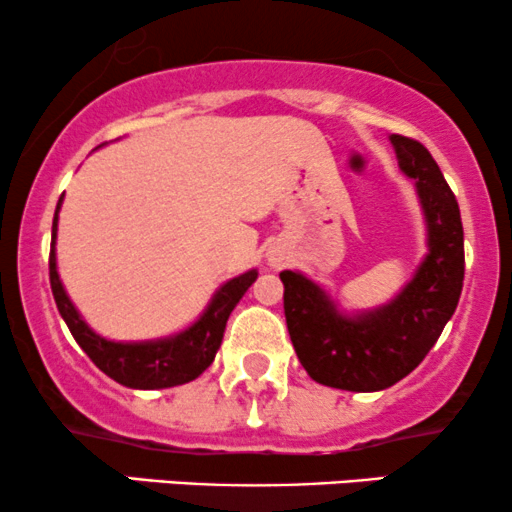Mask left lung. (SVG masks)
Instances as JSON below:
<instances>
[{
	"mask_svg": "<svg viewBox=\"0 0 512 512\" xmlns=\"http://www.w3.org/2000/svg\"><path fill=\"white\" fill-rule=\"evenodd\" d=\"M399 170L414 180L426 219L428 252L390 303L342 313L308 276L281 272L284 313L298 361L315 383L378 392L424 361L455 313L464 279V233L457 199L438 163L416 139L392 134Z\"/></svg>",
	"mask_w": 512,
	"mask_h": 512,
	"instance_id": "1",
	"label": "left lung"
}]
</instances>
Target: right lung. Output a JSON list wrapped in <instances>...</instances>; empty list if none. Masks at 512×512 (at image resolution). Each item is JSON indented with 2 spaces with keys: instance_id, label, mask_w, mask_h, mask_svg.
I'll use <instances>...</instances> for the list:
<instances>
[{
  "instance_id": "add662e5",
  "label": "right lung",
  "mask_w": 512,
  "mask_h": 512,
  "mask_svg": "<svg viewBox=\"0 0 512 512\" xmlns=\"http://www.w3.org/2000/svg\"><path fill=\"white\" fill-rule=\"evenodd\" d=\"M62 197L57 202L55 219H52V248H50V286L55 296L57 310L67 322L76 344L86 351V356L103 370L115 383L132 387V390H163V387L185 385L199 378L211 366L219 351L228 315L233 313L245 291L255 284L257 269L226 281L214 293L195 325L173 337L151 339V342H110L101 337L81 320L79 310L69 301L60 274H57L55 238H57V214H60Z\"/></svg>"
}]
</instances>
